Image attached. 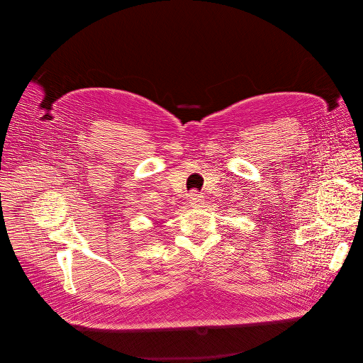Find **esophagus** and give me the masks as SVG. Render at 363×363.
<instances>
[{
	"instance_id": "obj_1",
	"label": "esophagus",
	"mask_w": 363,
	"mask_h": 363,
	"mask_svg": "<svg viewBox=\"0 0 363 363\" xmlns=\"http://www.w3.org/2000/svg\"><path fill=\"white\" fill-rule=\"evenodd\" d=\"M203 201H204V200H203V196L199 194L197 191H191V193L189 194V203H190V206L199 207V206H201Z\"/></svg>"
}]
</instances>
